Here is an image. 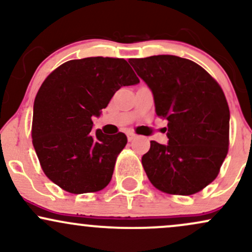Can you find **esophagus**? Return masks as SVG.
<instances>
[{"instance_id": "obj_1", "label": "esophagus", "mask_w": 252, "mask_h": 252, "mask_svg": "<svg viewBox=\"0 0 252 252\" xmlns=\"http://www.w3.org/2000/svg\"><path fill=\"white\" fill-rule=\"evenodd\" d=\"M135 137H136V135L132 134V132H129L128 134V141H132Z\"/></svg>"}]
</instances>
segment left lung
I'll return each instance as SVG.
<instances>
[{
	"label": "left lung",
	"instance_id": "1",
	"mask_svg": "<svg viewBox=\"0 0 252 252\" xmlns=\"http://www.w3.org/2000/svg\"><path fill=\"white\" fill-rule=\"evenodd\" d=\"M168 121V143L150 141L142 156L147 176L168 194L190 195L218 175L228 150L230 110L219 84L201 66L176 56L129 59Z\"/></svg>",
	"mask_w": 252,
	"mask_h": 252
}]
</instances>
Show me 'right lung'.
<instances>
[{
  "label": "right lung",
  "instance_id": "add662e5",
  "mask_svg": "<svg viewBox=\"0 0 252 252\" xmlns=\"http://www.w3.org/2000/svg\"><path fill=\"white\" fill-rule=\"evenodd\" d=\"M140 79L126 60L91 57L70 60L45 79L33 108L32 138L46 176L73 194L108 186L126 136L92 131L117 90Z\"/></svg>",
  "mask_w": 252,
  "mask_h": 252
}]
</instances>
